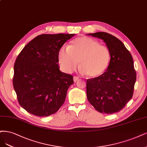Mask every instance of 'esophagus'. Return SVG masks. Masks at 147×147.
<instances>
[{"instance_id": "obj_1", "label": "esophagus", "mask_w": 147, "mask_h": 147, "mask_svg": "<svg viewBox=\"0 0 147 147\" xmlns=\"http://www.w3.org/2000/svg\"><path fill=\"white\" fill-rule=\"evenodd\" d=\"M79 80V78L78 77H76V76H75V77H74V82H77V81Z\"/></svg>"}]
</instances>
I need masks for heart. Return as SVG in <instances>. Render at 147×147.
I'll use <instances>...</instances> for the list:
<instances>
[{
	"label": "heart",
	"instance_id": "heart-1",
	"mask_svg": "<svg viewBox=\"0 0 147 147\" xmlns=\"http://www.w3.org/2000/svg\"><path fill=\"white\" fill-rule=\"evenodd\" d=\"M111 57L107 47L88 36L74 39L69 47H61L58 53V62L64 72L71 73L77 67L80 61L81 71L90 78L103 75L109 66Z\"/></svg>",
	"mask_w": 147,
	"mask_h": 147
}]
</instances>
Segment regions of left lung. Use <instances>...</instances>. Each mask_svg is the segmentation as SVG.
Returning <instances> with one entry per match:
<instances>
[{"label":"left lung","instance_id":"1","mask_svg":"<svg viewBox=\"0 0 147 147\" xmlns=\"http://www.w3.org/2000/svg\"><path fill=\"white\" fill-rule=\"evenodd\" d=\"M103 39L111 52V61L106 72L87 80L89 102L101 113L113 114L122 110L132 98L136 80L132 56L123 43L106 32L89 33Z\"/></svg>","mask_w":147,"mask_h":147}]
</instances>
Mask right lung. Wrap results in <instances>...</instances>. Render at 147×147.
I'll use <instances>...</instances> for the list:
<instances>
[{
    "label": "right lung",
    "instance_id": "right-lung-1",
    "mask_svg": "<svg viewBox=\"0 0 147 147\" xmlns=\"http://www.w3.org/2000/svg\"><path fill=\"white\" fill-rule=\"evenodd\" d=\"M75 34H43L20 52L14 65L13 84L18 102L28 113L47 117L64 103L73 76L59 70V49Z\"/></svg>",
    "mask_w": 147,
    "mask_h": 147
}]
</instances>
